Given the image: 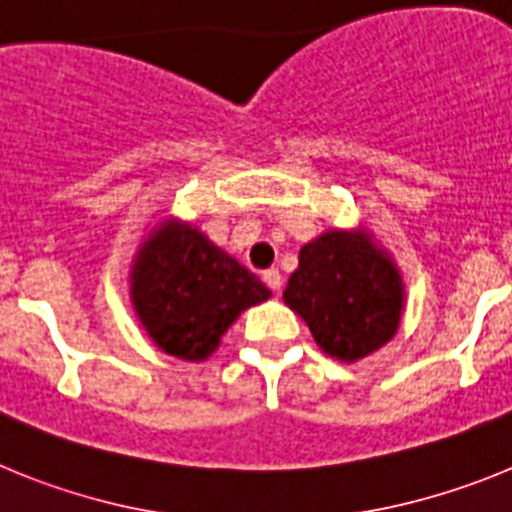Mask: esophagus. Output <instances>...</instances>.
<instances>
[{
    "label": "esophagus",
    "instance_id": "esophagus-1",
    "mask_svg": "<svg viewBox=\"0 0 512 512\" xmlns=\"http://www.w3.org/2000/svg\"><path fill=\"white\" fill-rule=\"evenodd\" d=\"M261 279H264L266 287L274 289V292H279V289H282V274H279V269H266L264 274H261Z\"/></svg>",
    "mask_w": 512,
    "mask_h": 512
}]
</instances>
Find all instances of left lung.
Listing matches in <instances>:
<instances>
[{"label": "left lung", "instance_id": "left-lung-1", "mask_svg": "<svg viewBox=\"0 0 512 512\" xmlns=\"http://www.w3.org/2000/svg\"><path fill=\"white\" fill-rule=\"evenodd\" d=\"M284 302L325 354L359 361L395 336L402 287L395 266L364 235L330 230L302 246Z\"/></svg>", "mask_w": 512, "mask_h": 512}]
</instances>
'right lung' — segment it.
<instances>
[{
  "mask_svg": "<svg viewBox=\"0 0 512 512\" xmlns=\"http://www.w3.org/2000/svg\"><path fill=\"white\" fill-rule=\"evenodd\" d=\"M269 297L256 274L194 228L166 225L135 261L133 302L140 323L176 359H207L228 325Z\"/></svg>",
  "mask_w": 512,
  "mask_h": 512,
  "instance_id": "1",
  "label": "right lung"
}]
</instances>
